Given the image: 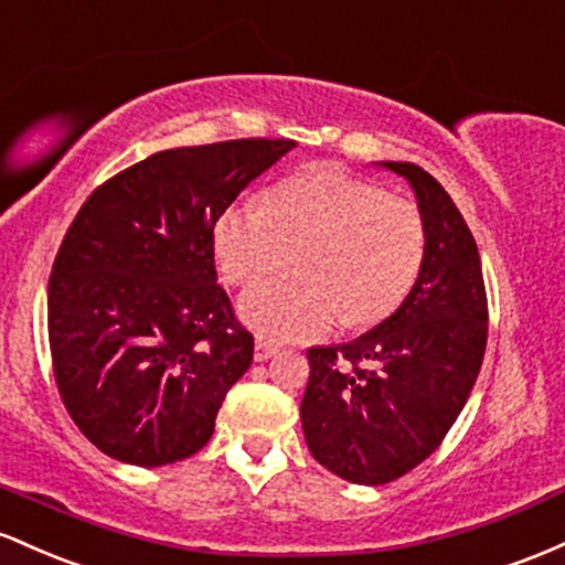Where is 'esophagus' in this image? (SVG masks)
I'll return each mask as SVG.
<instances>
[{
    "label": "esophagus",
    "mask_w": 565,
    "mask_h": 565,
    "mask_svg": "<svg viewBox=\"0 0 565 565\" xmlns=\"http://www.w3.org/2000/svg\"><path fill=\"white\" fill-rule=\"evenodd\" d=\"M275 354H277V344H275V341H269V339H256V352H253V358H256L258 363H264V360L275 358Z\"/></svg>",
    "instance_id": "34e87169"
}]
</instances>
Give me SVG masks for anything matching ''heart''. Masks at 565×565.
I'll list each match as a JSON object with an SVG mask.
<instances>
[{
	"label": "heart",
	"instance_id": "heart-1",
	"mask_svg": "<svg viewBox=\"0 0 565 565\" xmlns=\"http://www.w3.org/2000/svg\"><path fill=\"white\" fill-rule=\"evenodd\" d=\"M213 248L234 285L262 280L296 253V277L256 285L239 301L245 326L294 341L328 333L339 317L365 328L395 312L422 271L427 230L414 202L339 170H312L271 189L264 205L226 207Z\"/></svg>",
	"mask_w": 565,
	"mask_h": 565
}]
</instances>
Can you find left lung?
I'll list each match as a JSON object with an SVG mask.
<instances>
[{"instance_id":"left-lung-1","label":"left lung","mask_w":565,"mask_h":565,"mask_svg":"<svg viewBox=\"0 0 565 565\" xmlns=\"http://www.w3.org/2000/svg\"><path fill=\"white\" fill-rule=\"evenodd\" d=\"M416 194L427 250L405 301L373 331L312 347L301 427L326 470L384 486L422 465L470 397L488 303L480 253L446 189L414 162H382Z\"/></svg>"}]
</instances>
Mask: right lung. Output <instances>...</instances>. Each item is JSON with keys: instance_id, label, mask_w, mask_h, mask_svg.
Listing matches in <instances>:
<instances>
[{"instance_id": "right-lung-1", "label": "right lung", "mask_w": 565, "mask_h": 565, "mask_svg": "<svg viewBox=\"0 0 565 565\" xmlns=\"http://www.w3.org/2000/svg\"><path fill=\"white\" fill-rule=\"evenodd\" d=\"M296 141L157 151L98 186L63 237L47 288L61 401L98 451L136 467L211 440L253 335L215 282L213 226Z\"/></svg>"}]
</instances>
